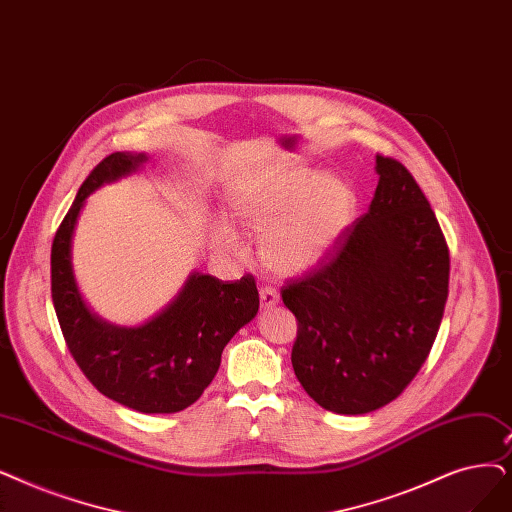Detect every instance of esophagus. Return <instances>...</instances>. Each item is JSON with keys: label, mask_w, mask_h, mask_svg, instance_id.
<instances>
[{"label": "esophagus", "mask_w": 512, "mask_h": 512, "mask_svg": "<svg viewBox=\"0 0 512 512\" xmlns=\"http://www.w3.org/2000/svg\"><path fill=\"white\" fill-rule=\"evenodd\" d=\"M259 299H261V307H263V309H272V307H276V305L280 303V295L274 291V288H270V286L261 288V291H259Z\"/></svg>", "instance_id": "34e87169"}]
</instances>
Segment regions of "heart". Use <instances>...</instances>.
<instances>
[{
	"instance_id": "1",
	"label": "heart",
	"mask_w": 512,
	"mask_h": 512,
	"mask_svg": "<svg viewBox=\"0 0 512 512\" xmlns=\"http://www.w3.org/2000/svg\"><path fill=\"white\" fill-rule=\"evenodd\" d=\"M358 205L351 182L303 165L249 173L228 196L234 221L261 232V259L284 276L316 270L335 255L355 224ZM211 238L219 249H238V234L224 219L211 226Z\"/></svg>"
}]
</instances>
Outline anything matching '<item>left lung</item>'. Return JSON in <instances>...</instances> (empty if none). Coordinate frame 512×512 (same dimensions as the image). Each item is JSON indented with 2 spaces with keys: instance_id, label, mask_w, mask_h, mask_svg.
<instances>
[{
  "instance_id": "8db88e82",
  "label": "left lung",
  "mask_w": 512,
  "mask_h": 512,
  "mask_svg": "<svg viewBox=\"0 0 512 512\" xmlns=\"http://www.w3.org/2000/svg\"><path fill=\"white\" fill-rule=\"evenodd\" d=\"M366 215L320 270L282 288L299 330L291 362L324 410L368 414L425 364L448 299L450 253L410 171L376 154Z\"/></svg>"
}]
</instances>
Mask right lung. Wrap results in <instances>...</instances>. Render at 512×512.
Wrapping results in <instances>:
<instances>
[{
	"instance_id": "right-lung-1",
	"label": "right lung",
	"mask_w": 512,
	"mask_h": 512,
	"mask_svg": "<svg viewBox=\"0 0 512 512\" xmlns=\"http://www.w3.org/2000/svg\"><path fill=\"white\" fill-rule=\"evenodd\" d=\"M148 161L115 152L83 182L52 244V301L77 366L102 395L142 414H173L211 385L221 351L259 309L253 276L221 282L192 272L177 297L138 326L106 322L85 303L73 270V236L87 196Z\"/></svg>"
}]
</instances>
